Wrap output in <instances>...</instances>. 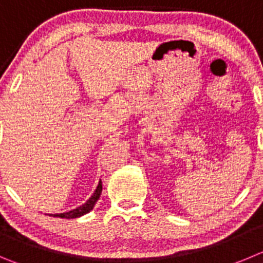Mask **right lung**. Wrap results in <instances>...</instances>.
Masks as SVG:
<instances>
[{"label": "right lung", "mask_w": 263, "mask_h": 263, "mask_svg": "<svg viewBox=\"0 0 263 263\" xmlns=\"http://www.w3.org/2000/svg\"><path fill=\"white\" fill-rule=\"evenodd\" d=\"M101 192H102V183H101V180H100V183H98L95 193L90 196V198L87 201V202L83 203V205L79 206V208H76V209L70 210V212L61 213V214H54V217L66 218V219H72V218H79V217H82V215L87 214V213H89L90 210L95 208L96 202H97L98 198H100V196H101Z\"/></svg>", "instance_id": "right-lung-1"}]
</instances>
